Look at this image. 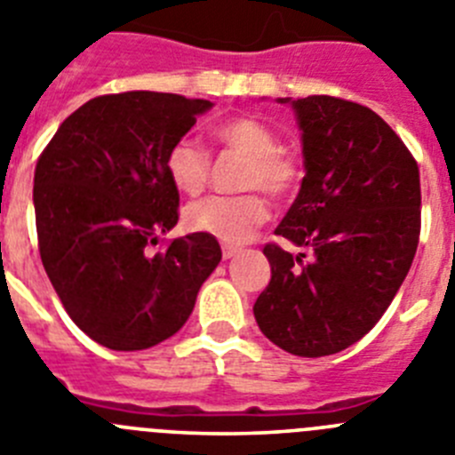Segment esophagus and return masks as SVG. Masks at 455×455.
<instances>
[{
  "instance_id": "1",
  "label": "esophagus",
  "mask_w": 455,
  "mask_h": 455,
  "mask_svg": "<svg viewBox=\"0 0 455 455\" xmlns=\"http://www.w3.org/2000/svg\"><path fill=\"white\" fill-rule=\"evenodd\" d=\"M237 253H240V249L233 247V244H224V247H222V258H224V260H228V258L237 256Z\"/></svg>"
}]
</instances>
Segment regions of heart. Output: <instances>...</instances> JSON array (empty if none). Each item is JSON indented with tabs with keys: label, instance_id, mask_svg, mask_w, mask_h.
I'll return each instance as SVG.
<instances>
[{
	"label": "heart",
	"instance_id": "b5f03b06",
	"mask_svg": "<svg viewBox=\"0 0 455 455\" xmlns=\"http://www.w3.org/2000/svg\"><path fill=\"white\" fill-rule=\"evenodd\" d=\"M212 138L233 154L243 156L244 170L240 186L263 188L272 197L292 195L301 179V161L290 149L278 147L276 131L251 116H233L212 126ZM211 158L199 142L181 138L165 156V174L174 190L195 197L206 188ZM269 218V202L260 190L237 197H206L183 212V224L195 233L218 237L222 243H244Z\"/></svg>",
	"mask_w": 455,
	"mask_h": 455
}]
</instances>
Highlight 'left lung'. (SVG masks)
Returning a JSON list of instances; mask_svg holds the SVG:
<instances>
[{
	"mask_svg": "<svg viewBox=\"0 0 455 455\" xmlns=\"http://www.w3.org/2000/svg\"><path fill=\"white\" fill-rule=\"evenodd\" d=\"M297 116L306 177L265 244L272 278L253 315L276 347L319 358L358 342L383 317L415 258L419 167L371 108L329 95L278 100Z\"/></svg>",
	"mask_w": 455,
	"mask_h": 455,
	"instance_id": "obj_1",
	"label": "left lung"
}]
</instances>
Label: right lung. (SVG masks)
Listing matches in <instances>:
<instances>
[{
	"mask_svg": "<svg viewBox=\"0 0 455 455\" xmlns=\"http://www.w3.org/2000/svg\"><path fill=\"white\" fill-rule=\"evenodd\" d=\"M211 106L149 90L95 97L40 154L34 206L44 272L72 322L108 349L172 338L222 260L206 233L151 251L179 222L167 151Z\"/></svg>",
	"mask_w": 455,
	"mask_h": 455,
	"instance_id": "add662e5",
	"label": "right lung"
}]
</instances>
